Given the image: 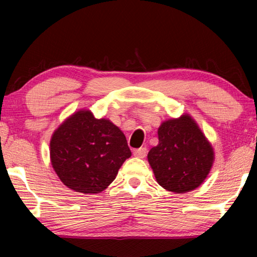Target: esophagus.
Segmentation results:
<instances>
[{
  "mask_svg": "<svg viewBox=\"0 0 257 257\" xmlns=\"http://www.w3.org/2000/svg\"><path fill=\"white\" fill-rule=\"evenodd\" d=\"M134 155L136 156V158H139V159H144L146 156V153H147V150L146 147H141V149H137V150H134Z\"/></svg>",
  "mask_w": 257,
  "mask_h": 257,
  "instance_id": "esophagus-1",
  "label": "esophagus"
}]
</instances>
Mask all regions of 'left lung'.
<instances>
[{
  "instance_id": "obj_1",
  "label": "left lung",
  "mask_w": 257,
  "mask_h": 257,
  "mask_svg": "<svg viewBox=\"0 0 257 257\" xmlns=\"http://www.w3.org/2000/svg\"><path fill=\"white\" fill-rule=\"evenodd\" d=\"M159 144L147 155L156 181L164 189L182 194L203 184L214 161L210 142L188 114L162 122Z\"/></svg>"
}]
</instances>
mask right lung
I'll list each match as a JSON object with an SVG mask.
<instances>
[{
	"instance_id": "right-lung-1",
	"label": "right lung",
	"mask_w": 257,
	"mask_h": 257,
	"mask_svg": "<svg viewBox=\"0 0 257 257\" xmlns=\"http://www.w3.org/2000/svg\"><path fill=\"white\" fill-rule=\"evenodd\" d=\"M51 163L60 180L78 193H101L132 156L123 133L89 110L73 113L52 135Z\"/></svg>"
}]
</instances>
